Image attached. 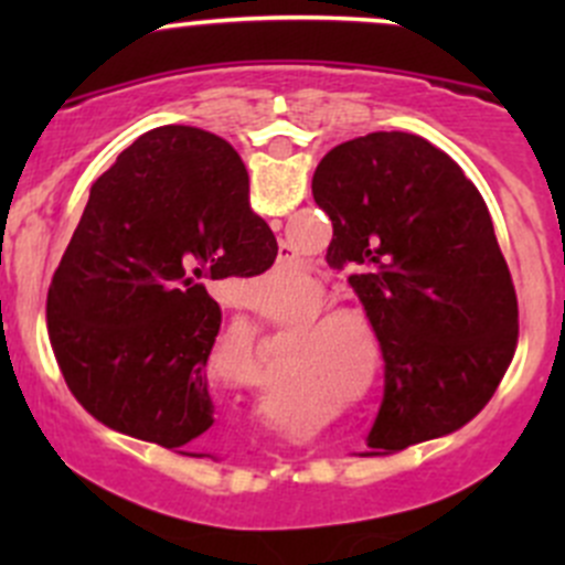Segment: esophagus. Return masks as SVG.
<instances>
[{"label":"esophagus","mask_w":565,"mask_h":565,"mask_svg":"<svg viewBox=\"0 0 565 565\" xmlns=\"http://www.w3.org/2000/svg\"><path fill=\"white\" fill-rule=\"evenodd\" d=\"M278 259H281L284 265H292V262L298 259V256H295V248H292V246H287V243H281V254H278Z\"/></svg>","instance_id":"1"}]
</instances>
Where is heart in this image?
I'll return each instance as SVG.
<instances>
[{
	"mask_svg": "<svg viewBox=\"0 0 565 565\" xmlns=\"http://www.w3.org/2000/svg\"><path fill=\"white\" fill-rule=\"evenodd\" d=\"M335 319H352L350 315H344V311H335V315H333Z\"/></svg>",
	"mask_w": 565,
	"mask_h": 565,
	"instance_id": "1",
	"label": "heart"
}]
</instances>
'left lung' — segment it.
I'll use <instances>...</instances> for the list:
<instances>
[{
    "label": "left lung",
    "mask_w": 565,
    "mask_h": 565,
    "mask_svg": "<svg viewBox=\"0 0 565 565\" xmlns=\"http://www.w3.org/2000/svg\"><path fill=\"white\" fill-rule=\"evenodd\" d=\"M333 221L328 265L350 270L385 358L369 446L402 451L476 418L520 341L492 218L459 163L413 134L333 147L311 180Z\"/></svg>",
    "instance_id": "1"
}]
</instances>
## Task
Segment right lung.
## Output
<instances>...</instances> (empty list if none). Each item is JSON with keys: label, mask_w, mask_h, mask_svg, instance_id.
Masks as SVG:
<instances>
[{"label": "right lung", "mask_w": 565, "mask_h": 565, "mask_svg": "<svg viewBox=\"0 0 565 565\" xmlns=\"http://www.w3.org/2000/svg\"><path fill=\"white\" fill-rule=\"evenodd\" d=\"M276 254L230 141L185 125L139 136L89 188L49 289V341L76 402L136 440L199 446L221 330L207 289Z\"/></svg>", "instance_id": "obj_1"}]
</instances>
